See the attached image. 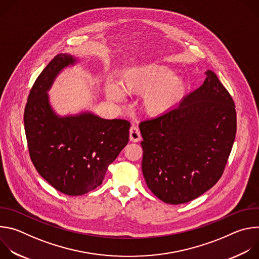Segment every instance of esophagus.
Masks as SVG:
<instances>
[{"label":"esophagus","mask_w":259,"mask_h":259,"mask_svg":"<svg viewBox=\"0 0 259 259\" xmlns=\"http://www.w3.org/2000/svg\"><path fill=\"white\" fill-rule=\"evenodd\" d=\"M130 135H129V139L132 142H138L141 140V135H140V131L136 126H131L130 128Z\"/></svg>","instance_id":"1"}]
</instances>
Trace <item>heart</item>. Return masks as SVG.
Here are the masks:
<instances>
[{
  "instance_id": "b5f03b06",
  "label": "heart",
  "mask_w": 259,
  "mask_h": 259,
  "mask_svg": "<svg viewBox=\"0 0 259 259\" xmlns=\"http://www.w3.org/2000/svg\"><path fill=\"white\" fill-rule=\"evenodd\" d=\"M176 70L163 63H146L126 69L120 83L109 79L105 83V94L114 101L124 98V91L143 93L145 112L153 117H164L172 113L186 96L188 84Z\"/></svg>"
}]
</instances>
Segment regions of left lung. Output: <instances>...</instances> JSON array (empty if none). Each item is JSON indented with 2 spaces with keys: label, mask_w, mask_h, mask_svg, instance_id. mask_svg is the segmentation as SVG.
Instances as JSON below:
<instances>
[{
  "label": "left lung",
  "mask_w": 259,
  "mask_h": 259,
  "mask_svg": "<svg viewBox=\"0 0 259 259\" xmlns=\"http://www.w3.org/2000/svg\"><path fill=\"white\" fill-rule=\"evenodd\" d=\"M206 75L172 113L139 125L145 182L167 204L188 203L210 190L235 141L234 100L212 70Z\"/></svg>",
  "instance_id": "8db88e82"
}]
</instances>
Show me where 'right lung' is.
<instances>
[{
  "instance_id": "add662e5",
  "label": "right lung",
  "mask_w": 259,
  "mask_h": 259,
  "mask_svg": "<svg viewBox=\"0 0 259 259\" xmlns=\"http://www.w3.org/2000/svg\"><path fill=\"white\" fill-rule=\"evenodd\" d=\"M81 60L56 55L35 80L24 109V129L30 159L39 174L57 191L81 196L99 187L129 140L130 123L105 120L90 110L58 115L49 90L59 73Z\"/></svg>"
}]
</instances>
